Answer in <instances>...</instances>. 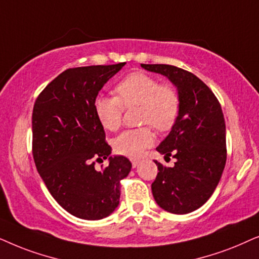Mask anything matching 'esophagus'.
<instances>
[{"label":"esophagus","mask_w":259,"mask_h":259,"mask_svg":"<svg viewBox=\"0 0 259 259\" xmlns=\"http://www.w3.org/2000/svg\"><path fill=\"white\" fill-rule=\"evenodd\" d=\"M130 161H132V164L134 168H135L136 165H139V163H140V160H137V158H130Z\"/></svg>","instance_id":"esophagus-1"}]
</instances>
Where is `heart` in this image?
I'll return each instance as SVG.
<instances>
[{
	"mask_svg": "<svg viewBox=\"0 0 259 259\" xmlns=\"http://www.w3.org/2000/svg\"><path fill=\"white\" fill-rule=\"evenodd\" d=\"M115 92L117 97L98 96L95 99L96 116L106 130L116 132L122 125L124 109L139 106V123L149 125L125 130L113 140L116 153L137 157L154 143L150 125L160 133L174 126L180 112V96L173 86L160 84L143 72L126 75L116 85Z\"/></svg>",
	"mask_w": 259,
	"mask_h": 259,
	"instance_id": "obj_1",
	"label": "heart"
}]
</instances>
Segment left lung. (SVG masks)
<instances>
[{"label": "left lung", "instance_id": "8db88e82", "mask_svg": "<svg viewBox=\"0 0 259 259\" xmlns=\"http://www.w3.org/2000/svg\"><path fill=\"white\" fill-rule=\"evenodd\" d=\"M167 77L178 88L180 112L169 135L156 148L173 167L160 162L151 184L155 201L164 211L186 214L201 207L218 186L226 163V127L212 90L191 72L163 64H141Z\"/></svg>", "mask_w": 259, "mask_h": 259}]
</instances>
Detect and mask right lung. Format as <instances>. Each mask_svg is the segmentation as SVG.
Listing matches in <instances>:
<instances>
[{"label":"right lung","mask_w":259,"mask_h":259,"mask_svg":"<svg viewBox=\"0 0 259 259\" xmlns=\"http://www.w3.org/2000/svg\"><path fill=\"white\" fill-rule=\"evenodd\" d=\"M125 63L67 68L37 96L32 115V151L36 169L55 201L72 215L98 220L119 204V181L132 163L111 153L95 99Z\"/></svg>","instance_id":"obj_1"}]
</instances>
